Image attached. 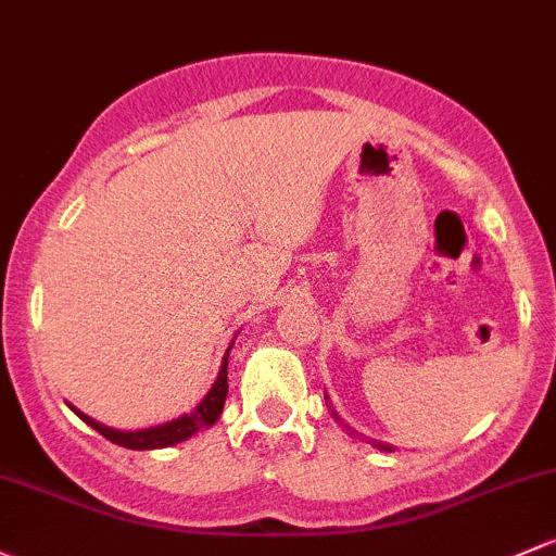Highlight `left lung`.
Returning <instances> with one entry per match:
<instances>
[{
    "mask_svg": "<svg viewBox=\"0 0 556 556\" xmlns=\"http://www.w3.org/2000/svg\"><path fill=\"white\" fill-rule=\"evenodd\" d=\"M332 416H336V413H332ZM336 418H338V416H336ZM338 420H341V418H338ZM372 445H376L378 450H386V453H391V450H394L391 445H386V442H372Z\"/></svg>",
    "mask_w": 556,
    "mask_h": 556,
    "instance_id": "obj_1",
    "label": "left lung"
}]
</instances>
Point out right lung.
Masks as SVG:
<instances>
[{
    "label": "right lung",
    "instance_id": "obj_1",
    "mask_svg": "<svg viewBox=\"0 0 556 556\" xmlns=\"http://www.w3.org/2000/svg\"><path fill=\"white\" fill-rule=\"evenodd\" d=\"M231 346H233V341H231ZM231 346L226 349L224 365H220V372H218V378H215L213 389L204 394V400L200 402V405H197L191 413H184L180 418L167 420V424H162V426H151V429H138V431H119V429H111V426L98 424V420L85 416V413L77 410L74 405H68V407H72V410L77 413V416L85 420L87 426H92L98 434H103L109 442H114V445H119V447L156 450V447L178 445V442L189 440L191 434L207 429V426H213L215 420L220 418L226 394H229V352H231Z\"/></svg>",
    "mask_w": 556,
    "mask_h": 556
}]
</instances>
